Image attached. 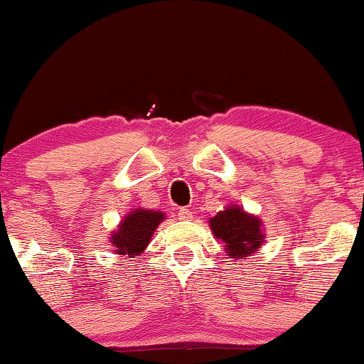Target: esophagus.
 Segmentation results:
<instances>
[{"label": "esophagus", "instance_id": "34e87169", "mask_svg": "<svg viewBox=\"0 0 364 364\" xmlns=\"http://www.w3.org/2000/svg\"><path fill=\"white\" fill-rule=\"evenodd\" d=\"M178 219L179 220H191V219H193V212H191L190 208H186V207L179 208V210H178Z\"/></svg>", "mask_w": 364, "mask_h": 364}]
</instances>
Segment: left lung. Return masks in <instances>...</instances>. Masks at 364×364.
I'll list each match as a JSON object with an SVG mask.
<instances>
[{"label": "left lung", "mask_w": 364, "mask_h": 364, "mask_svg": "<svg viewBox=\"0 0 364 364\" xmlns=\"http://www.w3.org/2000/svg\"><path fill=\"white\" fill-rule=\"evenodd\" d=\"M212 232L225 246V253L235 260L258 252L265 241L262 220L237 205H229L208 220Z\"/></svg>", "instance_id": "left-lung-1"}]
</instances>
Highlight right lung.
Instances as JSON below:
<instances>
[{"instance_id":"1","label":"right lung","mask_w":364,"mask_h":364,"mask_svg":"<svg viewBox=\"0 0 364 364\" xmlns=\"http://www.w3.org/2000/svg\"><path fill=\"white\" fill-rule=\"evenodd\" d=\"M166 219V214L156 210L135 208L124 215L114 232L111 235V245L118 255L139 257L147 248L157 225Z\"/></svg>"}]
</instances>
